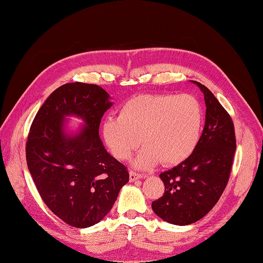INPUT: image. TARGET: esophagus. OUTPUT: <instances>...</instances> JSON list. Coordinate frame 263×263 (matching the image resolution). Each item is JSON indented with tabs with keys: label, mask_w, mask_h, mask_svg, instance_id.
<instances>
[{
	"label": "esophagus",
	"mask_w": 263,
	"mask_h": 263,
	"mask_svg": "<svg viewBox=\"0 0 263 263\" xmlns=\"http://www.w3.org/2000/svg\"><path fill=\"white\" fill-rule=\"evenodd\" d=\"M128 175H130V182H135V181H138V180H140V178H142L143 176L142 175H140V174H138V173H136V172H130L128 173Z\"/></svg>",
	"instance_id": "1"
}]
</instances>
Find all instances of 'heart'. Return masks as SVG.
I'll use <instances>...</instances> for the list:
<instances>
[{"mask_svg":"<svg viewBox=\"0 0 263 263\" xmlns=\"http://www.w3.org/2000/svg\"><path fill=\"white\" fill-rule=\"evenodd\" d=\"M202 109L192 95H142L122 106L119 117L102 124V136L115 158L125 160L144 144L133 161L139 170H150L185 160L199 142ZM142 140H140V138Z\"/></svg>","mask_w":263,"mask_h":263,"instance_id":"heart-1","label":"heart"}]
</instances>
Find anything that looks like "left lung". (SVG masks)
<instances>
[{
  "label": "left lung",
  "instance_id": "obj_1",
  "mask_svg": "<svg viewBox=\"0 0 263 263\" xmlns=\"http://www.w3.org/2000/svg\"><path fill=\"white\" fill-rule=\"evenodd\" d=\"M192 82L204 96L206 109L202 135L185 160L159 175L165 192L152 203L159 218L178 226L193 224L214 208L227 185L236 149L230 114L208 88Z\"/></svg>",
  "mask_w": 263,
  "mask_h": 263
}]
</instances>
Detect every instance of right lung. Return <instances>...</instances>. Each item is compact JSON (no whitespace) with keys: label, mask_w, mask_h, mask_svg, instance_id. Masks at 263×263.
<instances>
[{"label":"right lung","mask_w":263,"mask_h":263,"mask_svg":"<svg viewBox=\"0 0 263 263\" xmlns=\"http://www.w3.org/2000/svg\"><path fill=\"white\" fill-rule=\"evenodd\" d=\"M113 103L102 87L65 83L35 116L26 144L28 170L44 202L66 224L86 228L110 211L128 182L126 167L110 156L99 137L100 120ZM69 117L83 125L67 130Z\"/></svg>","instance_id":"obj_1"}]
</instances>
